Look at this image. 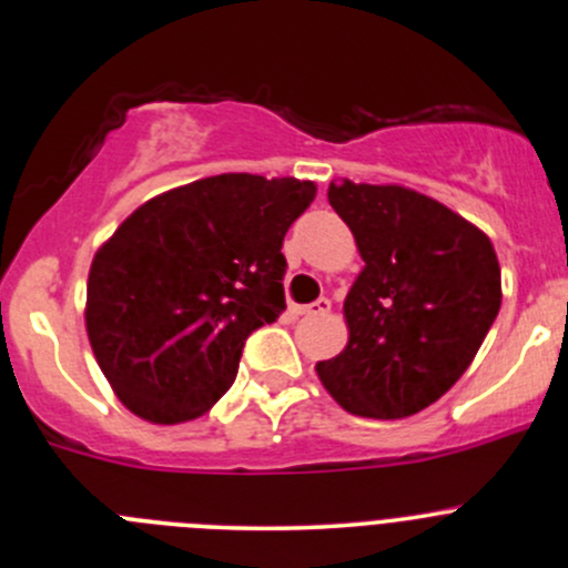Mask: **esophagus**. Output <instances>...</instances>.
Returning <instances> with one entry per match:
<instances>
[{
	"mask_svg": "<svg viewBox=\"0 0 568 568\" xmlns=\"http://www.w3.org/2000/svg\"><path fill=\"white\" fill-rule=\"evenodd\" d=\"M331 308H333V303L327 301V297H320V301H314V303H311V306H303L301 314H306V316H325V314H331Z\"/></svg>",
	"mask_w": 568,
	"mask_h": 568,
	"instance_id": "34e87169",
	"label": "esophagus"
}]
</instances>
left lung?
<instances>
[{
	"label": "left lung",
	"mask_w": 568,
	"mask_h": 568,
	"mask_svg": "<svg viewBox=\"0 0 568 568\" xmlns=\"http://www.w3.org/2000/svg\"><path fill=\"white\" fill-rule=\"evenodd\" d=\"M327 200L349 224L365 267L344 301L349 344L316 363V374L357 417L423 412L460 379L496 322V248L471 222L412 189L344 179Z\"/></svg>",
	"instance_id": "obj_1"
}]
</instances>
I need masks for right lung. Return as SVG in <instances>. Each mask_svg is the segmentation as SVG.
Listing matches in <instances>:
<instances>
[{"mask_svg": "<svg viewBox=\"0 0 568 568\" xmlns=\"http://www.w3.org/2000/svg\"><path fill=\"white\" fill-rule=\"evenodd\" d=\"M316 186L224 173L149 200L94 254L87 331L138 417L175 425L233 387L243 344L286 308L284 235Z\"/></svg>", "mask_w": 568, "mask_h": 568, "instance_id": "right-lung-1", "label": "right lung"}]
</instances>
